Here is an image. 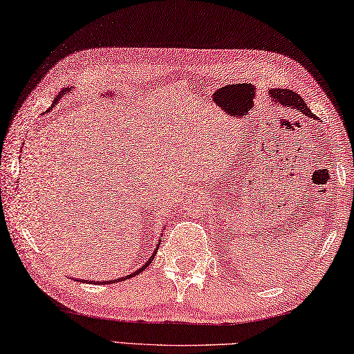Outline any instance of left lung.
<instances>
[{"label": "left lung", "mask_w": 354, "mask_h": 354, "mask_svg": "<svg viewBox=\"0 0 354 354\" xmlns=\"http://www.w3.org/2000/svg\"><path fill=\"white\" fill-rule=\"evenodd\" d=\"M269 96L272 97L273 104L288 106L290 110L299 111L302 114H306V116H308V118L316 119L315 114L307 108V104L304 102V99H302L299 95H297V93L292 91V90L272 88V90H269Z\"/></svg>", "instance_id": "1"}]
</instances>
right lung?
<instances>
[{"mask_svg":"<svg viewBox=\"0 0 354 354\" xmlns=\"http://www.w3.org/2000/svg\"><path fill=\"white\" fill-rule=\"evenodd\" d=\"M106 95H110V96H113V95H111V93H106ZM62 96H66V93H64V91H61V93H59V95H57V97H56V99L53 100V104H52V106H50V108H48V111H50V110H52V108H53V106H55V105H56L57 102H59V99H61ZM106 97H108V96H106ZM158 246H160V241H158V243H157V248H156V250L153 252V255H151V257H149V259H148V261H147L145 264H143L140 269H137L136 272H133V273H131V275L122 277V278H118V279H113V281H86V283H95V284H108V283H116V281H122V279H128V278H133V277H136V275H137V273H140V272H143V270H145V269L148 268V266H149L151 263H153V259H154V257H156V254H157V250H158ZM77 281H79V279H77ZM82 283H85V279H82Z\"/></svg>","mask_w":354,"mask_h":354,"instance_id":"right-lung-1","label":"right lung"}]
</instances>
